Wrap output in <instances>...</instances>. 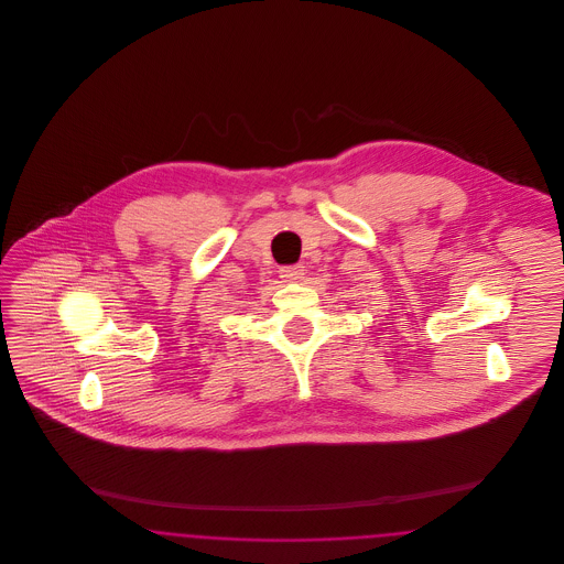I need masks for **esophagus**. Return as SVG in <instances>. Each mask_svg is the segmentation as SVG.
Segmentation results:
<instances>
[{
	"instance_id": "34e87169",
	"label": "esophagus",
	"mask_w": 564,
	"mask_h": 564,
	"mask_svg": "<svg viewBox=\"0 0 564 564\" xmlns=\"http://www.w3.org/2000/svg\"><path fill=\"white\" fill-rule=\"evenodd\" d=\"M279 272H281V276H283L285 281H302V279H304V267H300V264H295V267H283Z\"/></svg>"
}]
</instances>
